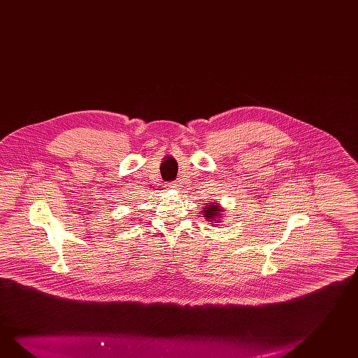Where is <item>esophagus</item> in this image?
Returning a JSON list of instances; mask_svg holds the SVG:
<instances>
[{"label":"esophagus","instance_id":"34e87169","mask_svg":"<svg viewBox=\"0 0 358 358\" xmlns=\"http://www.w3.org/2000/svg\"><path fill=\"white\" fill-rule=\"evenodd\" d=\"M168 187H169V189H178V187H180V185L177 182H171L168 185Z\"/></svg>","mask_w":358,"mask_h":358}]
</instances>
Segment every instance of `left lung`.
Instances as JSON below:
<instances>
[{"instance_id":"obj_1","label":"left lung","mask_w":358,"mask_h":358,"mask_svg":"<svg viewBox=\"0 0 358 358\" xmlns=\"http://www.w3.org/2000/svg\"><path fill=\"white\" fill-rule=\"evenodd\" d=\"M203 213H204V217L208 218V221H210V220H215V221H217L216 218L220 217L221 216V213H220V208H218L217 204L216 203H212V204H210L208 203V206L206 207V208H203ZM224 217V216H222ZM215 224V222H213Z\"/></svg>"}]
</instances>
